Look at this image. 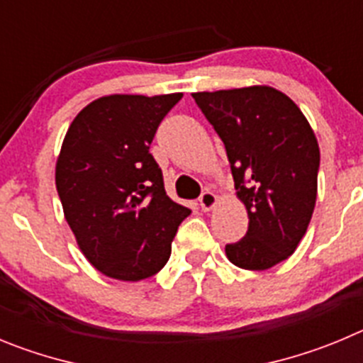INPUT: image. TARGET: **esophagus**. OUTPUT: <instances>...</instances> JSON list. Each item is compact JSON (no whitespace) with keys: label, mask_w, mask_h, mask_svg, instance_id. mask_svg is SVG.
Segmentation results:
<instances>
[{"label":"esophagus","mask_w":363,"mask_h":363,"mask_svg":"<svg viewBox=\"0 0 363 363\" xmlns=\"http://www.w3.org/2000/svg\"><path fill=\"white\" fill-rule=\"evenodd\" d=\"M199 204H201V208L204 211L213 210L215 204H217V195L211 194V191H204V194L201 195V199H199Z\"/></svg>","instance_id":"esophagus-1"}]
</instances>
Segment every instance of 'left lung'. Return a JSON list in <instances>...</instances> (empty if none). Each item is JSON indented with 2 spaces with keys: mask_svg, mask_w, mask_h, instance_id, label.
Segmentation results:
<instances>
[{
  "mask_svg": "<svg viewBox=\"0 0 363 363\" xmlns=\"http://www.w3.org/2000/svg\"><path fill=\"white\" fill-rule=\"evenodd\" d=\"M191 96L226 146L250 218L246 237L228 244L226 257L242 269H269L295 253L315 210V132L286 94L266 84Z\"/></svg>",
  "mask_w": 363,
  "mask_h": 363,
  "instance_id": "obj_1",
  "label": "left lung"
}]
</instances>
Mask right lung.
<instances>
[{"label":"right lung","mask_w":363,"mask_h":363,"mask_svg":"<svg viewBox=\"0 0 363 363\" xmlns=\"http://www.w3.org/2000/svg\"><path fill=\"white\" fill-rule=\"evenodd\" d=\"M182 94H113L72 121L55 162L63 213L86 260L110 279L137 282L168 262L191 211L166 195L150 145Z\"/></svg>","instance_id":"1"}]
</instances>
